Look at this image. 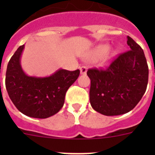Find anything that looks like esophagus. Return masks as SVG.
<instances>
[{
	"mask_svg": "<svg viewBox=\"0 0 155 155\" xmlns=\"http://www.w3.org/2000/svg\"><path fill=\"white\" fill-rule=\"evenodd\" d=\"M87 71V68L85 67V66H82L81 68H80V71H81V74H86Z\"/></svg>",
	"mask_w": 155,
	"mask_h": 155,
	"instance_id": "obj_1",
	"label": "esophagus"
}]
</instances>
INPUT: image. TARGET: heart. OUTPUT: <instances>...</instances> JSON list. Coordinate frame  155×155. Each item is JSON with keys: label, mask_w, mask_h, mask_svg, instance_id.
I'll return each instance as SVG.
<instances>
[{"label": "heart", "mask_w": 155, "mask_h": 155, "mask_svg": "<svg viewBox=\"0 0 155 155\" xmlns=\"http://www.w3.org/2000/svg\"><path fill=\"white\" fill-rule=\"evenodd\" d=\"M109 45H102V46H98L96 50H94V52L93 53V57L94 59H102L104 57L107 55V53L109 51ZM117 54V51H114L112 54V57H115V56Z\"/></svg>", "instance_id": "1"}]
</instances>
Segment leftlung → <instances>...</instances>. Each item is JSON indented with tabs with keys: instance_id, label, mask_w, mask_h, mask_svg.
<instances>
[{
	"instance_id": "obj_1",
	"label": "left lung",
	"mask_w": 155,
	"mask_h": 155,
	"mask_svg": "<svg viewBox=\"0 0 155 155\" xmlns=\"http://www.w3.org/2000/svg\"><path fill=\"white\" fill-rule=\"evenodd\" d=\"M130 50L122 53L105 71L90 69V103L105 116H118L132 110L144 94L148 66L142 48L127 36Z\"/></svg>"
}]
</instances>
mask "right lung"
Instances as JSON below:
<instances>
[{
    "instance_id": "1",
    "label": "right lung",
    "mask_w": 155,
    "mask_h": 155,
    "mask_svg": "<svg viewBox=\"0 0 155 155\" xmlns=\"http://www.w3.org/2000/svg\"><path fill=\"white\" fill-rule=\"evenodd\" d=\"M25 45L19 46L8 64L5 85L11 100L21 113L46 119L63 107L67 91L78 79L80 71L59 69L47 77L28 76L21 65Z\"/></svg>"
}]
</instances>
